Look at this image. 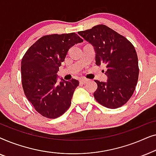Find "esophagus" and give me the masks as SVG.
<instances>
[{
    "mask_svg": "<svg viewBox=\"0 0 156 156\" xmlns=\"http://www.w3.org/2000/svg\"><path fill=\"white\" fill-rule=\"evenodd\" d=\"M88 81L89 80H87V79H81L80 81V84H85L87 82H88Z\"/></svg>",
    "mask_w": 156,
    "mask_h": 156,
    "instance_id": "1",
    "label": "esophagus"
}]
</instances>
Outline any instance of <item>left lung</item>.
Returning <instances> with one entry per match:
<instances>
[{
    "label": "left lung",
    "mask_w": 156,
    "mask_h": 156,
    "mask_svg": "<svg viewBox=\"0 0 156 156\" xmlns=\"http://www.w3.org/2000/svg\"><path fill=\"white\" fill-rule=\"evenodd\" d=\"M94 48L96 65H105L107 82L94 80V97L108 108H117L129 101L137 84L139 68L136 50L125 37L104 25L78 32Z\"/></svg>",
    "instance_id": "1"
}]
</instances>
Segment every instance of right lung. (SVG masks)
Returning a JSON list of instances; mask_svg holds the SVG:
<instances>
[{
    "instance_id": "add662e5",
    "label": "right lung",
    "mask_w": 156,
    "mask_h": 156,
    "mask_svg": "<svg viewBox=\"0 0 156 156\" xmlns=\"http://www.w3.org/2000/svg\"><path fill=\"white\" fill-rule=\"evenodd\" d=\"M83 42L77 34H54L37 40L21 61V80L27 99L46 118L56 119L69 108L79 81L57 82V72L70 48Z\"/></svg>"
}]
</instances>
